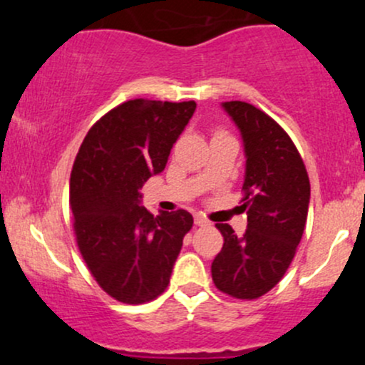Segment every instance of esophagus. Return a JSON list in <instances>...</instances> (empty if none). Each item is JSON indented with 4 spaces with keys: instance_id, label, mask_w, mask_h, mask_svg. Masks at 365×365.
Returning a JSON list of instances; mask_svg holds the SVG:
<instances>
[{
    "instance_id": "1",
    "label": "esophagus",
    "mask_w": 365,
    "mask_h": 365,
    "mask_svg": "<svg viewBox=\"0 0 365 365\" xmlns=\"http://www.w3.org/2000/svg\"><path fill=\"white\" fill-rule=\"evenodd\" d=\"M194 223H195L197 226H209V225H211V221L206 220V217H204L202 215H195Z\"/></svg>"
}]
</instances>
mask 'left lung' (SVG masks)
Returning <instances> with one entry per match:
<instances>
[{
	"mask_svg": "<svg viewBox=\"0 0 365 365\" xmlns=\"http://www.w3.org/2000/svg\"><path fill=\"white\" fill-rule=\"evenodd\" d=\"M221 108L244 144L247 230L237 235L230 225H216L225 244L211 273L217 290L252 300L287 273L307 221L311 183L299 150L273 118L244 101H226Z\"/></svg>",
	"mask_w": 365,
	"mask_h": 365,
	"instance_id": "8db88e82",
	"label": "left lung"
}]
</instances>
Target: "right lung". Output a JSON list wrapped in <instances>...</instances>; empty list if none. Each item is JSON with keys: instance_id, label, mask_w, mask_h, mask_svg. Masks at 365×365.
<instances>
[{"instance_id": "right-lung-1", "label": "right lung", "mask_w": 365, "mask_h": 365, "mask_svg": "<svg viewBox=\"0 0 365 365\" xmlns=\"http://www.w3.org/2000/svg\"><path fill=\"white\" fill-rule=\"evenodd\" d=\"M195 108L194 101L120 104L89 130L75 158L70 206L78 249L99 287L123 304L149 302L166 290L194 223L185 209L150 215L140 188L165 170Z\"/></svg>"}]
</instances>
